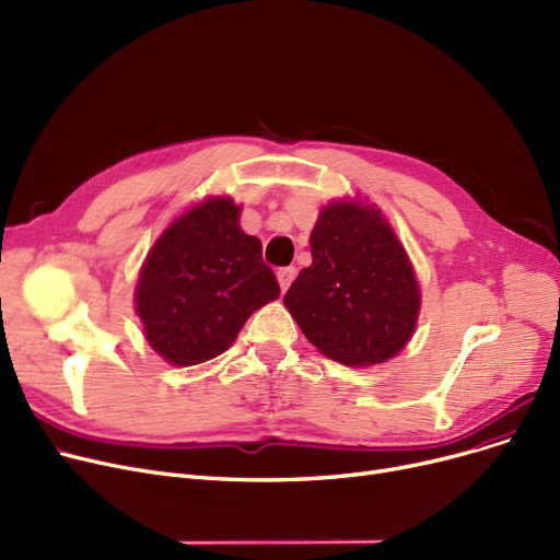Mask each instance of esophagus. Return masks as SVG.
Returning <instances> with one entry per match:
<instances>
[{
	"instance_id": "obj_1",
	"label": "esophagus",
	"mask_w": 560,
	"mask_h": 560,
	"mask_svg": "<svg viewBox=\"0 0 560 560\" xmlns=\"http://www.w3.org/2000/svg\"><path fill=\"white\" fill-rule=\"evenodd\" d=\"M295 275H298L295 267H281V270L277 272V279H279L281 290H288V288H290V283H293Z\"/></svg>"
}]
</instances>
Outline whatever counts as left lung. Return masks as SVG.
<instances>
[{
  "mask_svg": "<svg viewBox=\"0 0 560 560\" xmlns=\"http://www.w3.org/2000/svg\"><path fill=\"white\" fill-rule=\"evenodd\" d=\"M308 242L313 262L283 298L304 336L343 366L396 357L417 329L421 293L394 229L373 206L334 201Z\"/></svg>",
  "mask_w": 560,
  "mask_h": 560,
  "instance_id": "left-lung-1",
  "label": "left lung"
}]
</instances>
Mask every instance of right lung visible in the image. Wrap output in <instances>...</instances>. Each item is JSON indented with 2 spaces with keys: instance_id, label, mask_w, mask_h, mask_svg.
Returning <instances> with one entry per match:
<instances>
[{
  "instance_id": "right-lung-1",
  "label": "right lung",
  "mask_w": 560,
  "mask_h": 560,
  "mask_svg": "<svg viewBox=\"0 0 560 560\" xmlns=\"http://www.w3.org/2000/svg\"><path fill=\"white\" fill-rule=\"evenodd\" d=\"M229 197L206 199L168 226L145 256L135 304L149 346L172 366L231 348L242 325L279 298L262 245L237 224Z\"/></svg>"
}]
</instances>
